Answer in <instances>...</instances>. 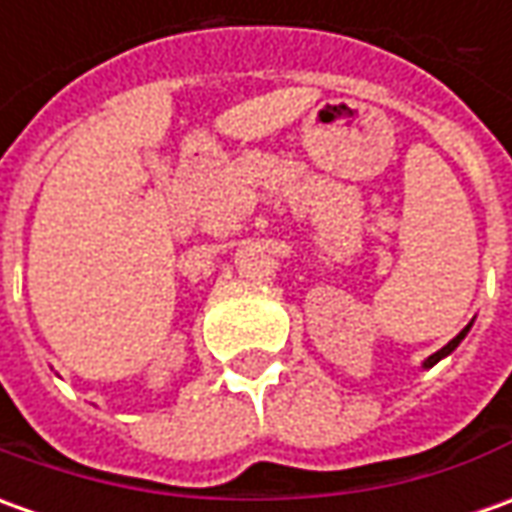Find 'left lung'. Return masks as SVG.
Instances as JSON below:
<instances>
[{"label":"left lung","instance_id":"1","mask_svg":"<svg viewBox=\"0 0 512 512\" xmlns=\"http://www.w3.org/2000/svg\"><path fill=\"white\" fill-rule=\"evenodd\" d=\"M471 325H474V322H471ZM471 325H465V328H462L460 333H457V336H454V339H451V342L446 344V347H440L437 353H431V356L426 358V361H423V370H429V367H434L437 361H443V358H446V356H451V353H454V350L460 347L462 339L468 336V330H471Z\"/></svg>","mask_w":512,"mask_h":512}]
</instances>
